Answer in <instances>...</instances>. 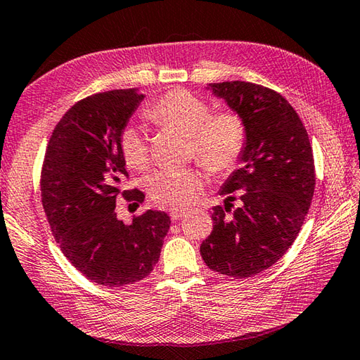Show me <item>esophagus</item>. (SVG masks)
<instances>
[{"label": "esophagus", "mask_w": 360, "mask_h": 360, "mask_svg": "<svg viewBox=\"0 0 360 360\" xmlns=\"http://www.w3.org/2000/svg\"><path fill=\"white\" fill-rule=\"evenodd\" d=\"M186 213V210L185 208H171V212H169V216H171V219L172 221H177V219H180L183 214Z\"/></svg>", "instance_id": "obj_1"}]
</instances>
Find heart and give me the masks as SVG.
Wrapping results in <instances>:
<instances>
[{
    "instance_id": "b5f03b06",
    "label": "heart",
    "mask_w": 360,
    "mask_h": 360,
    "mask_svg": "<svg viewBox=\"0 0 360 360\" xmlns=\"http://www.w3.org/2000/svg\"><path fill=\"white\" fill-rule=\"evenodd\" d=\"M146 117L162 128L177 130L189 138V155L208 172L226 175L238 167L246 148L248 130L241 114L235 110L213 112L212 105L185 89H172L146 108ZM119 150L125 165L146 169L150 161L147 138L134 125L119 134ZM202 175L193 167L161 169L148 180L152 199L162 205L183 207L200 193Z\"/></svg>"
}]
</instances>
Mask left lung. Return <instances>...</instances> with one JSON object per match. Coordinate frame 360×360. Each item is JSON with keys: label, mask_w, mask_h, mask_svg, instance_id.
Segmentation results:
<instances>
[{"label": "left lung", "mask_w": 360, "mask_h": 360, "mask_svg": "<svg viewBox=\"0 0 360 360\" xmlns=\"http://www.w3.org/2000/svg\"><path fill=\"white\" fill-rule=\"evenodd\" d=\"M208 89L241 114L248 138L243 166L222 185L226 205L213 208L200 254L210 269L241 279L273 266L296 240L315 191L314 152L302 120L279 92L246 81ZM236 198L240 207L232 212Z\"/></svg>", "instance_id": "8db88e82"}]
</instances>
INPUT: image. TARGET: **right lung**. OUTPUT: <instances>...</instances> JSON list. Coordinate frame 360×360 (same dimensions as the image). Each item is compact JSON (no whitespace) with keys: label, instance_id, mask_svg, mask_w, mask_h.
<instances>
[{"label":"right lung","instance_id":"1","mask_svg":"<svg viewBox=\"0 0 360 360\" xmlns=\"http://www.w3.org/2000/svg\"><path fill=\"white\" fill-rule=\"evenodd\" d=\"M144 96L138 89L94 94L58 122L46 146L40 191L46 219L63 254L87 279L122 287L144 279L160 259L171 218L147 210L130 226L117 218L116 200L144 202L128 179L119 134Z\"/></svg>","mask_w":360,"mask_h":360}]
</instances>
